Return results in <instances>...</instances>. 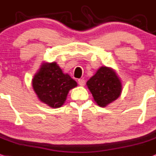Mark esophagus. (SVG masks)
Wrapping results in <instances>:
<instances>
[{
    "instance_id": "obj_1",
    "label": "esophagus",
    "mask_w": 156,
    "mask_h": 156,
    "mask_svg": "<svg viewBox=\"0 0 156 156\" xmlns=\"http://www.w3.org/2000/svg\"><path fill=\"white\" fill-rule=\"evenodd\" d=\"M78 84L80 86H84L85 85V80L83 79H80V80H78Z\"/></svg>"
}]
</instances>
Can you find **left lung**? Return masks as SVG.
<instances>
[{"mask_svg": "<svg viewBox=\"0 0 156 156\" xmlns=\"http://www.w3.org/2000/svg\"><path fill=\"white\" fill-rule=\"evenodd\" d=\"M87 86L100 107H106L114 101L122 91L121 82L115 71L104 66L101 67L87 82Z\"/></svg>", "mask_w": 156, "mask_h": 156, "instance_id": "8db88e82", "label": "left lung"}]
</instances>
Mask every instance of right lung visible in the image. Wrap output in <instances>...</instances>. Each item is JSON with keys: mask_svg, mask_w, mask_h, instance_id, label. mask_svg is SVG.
I'll list each match as a JSON object with an SVG mask.
<instances>
[{"mask_svg": "<svg viewBox=\"0 0 156 156\" xmlns=\"http://www.w3.org/2000/svg\"><path fill=\"white\" fill-rule=\"evenodd\" d=\"M35 93L41 101L52 108L60 107L64 104L69 91L77 85L69 74L53 62L43 63L32 81Z\"/></svg>", "mask_w": 156, "mask_h": 156, "instance_id": "obj_1", "label": "right lung"}]
</instances>
